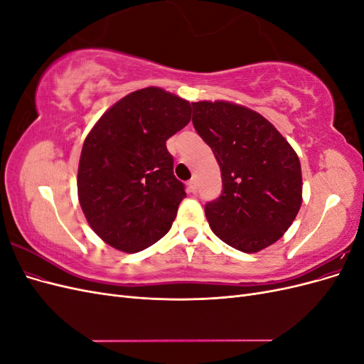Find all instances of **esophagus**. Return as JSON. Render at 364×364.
Wrapping results in <instances>:
<instances>
[{"instance_id": "34e87169", "label": "esophagus", "mask_w": 364, "mask_h": 364, "mask_svg": "<svg viewBox=\"0 0 364 364\" xmlns=\"http://www.w3.org/2000/svg\"><path fill=\"white\" fill-rule=\"evenodd\" d=\"M186 185H188V191L190 193H193V194L197 193V182H196V179H191Z\"/></svg>"}]
</instances>
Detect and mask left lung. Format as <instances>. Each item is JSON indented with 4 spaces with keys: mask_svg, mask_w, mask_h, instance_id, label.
Returning a JSON list of instances; mask_svg holds the SVG:
<instances>
[{
    "mask_svg": "<svg viewBox=\"0 0 364 364\" xmlns=\"http://www.w3.org/2000/svg\"><path fill=\"white\" fill-rule=\"evenodd\" d=\"M191 105L194 129L222 171V194L205 205L209 226L237 250L266 249L299 213V158L277 127L249 107L229 102Z\"/></svg>",
    "mask_w": 364,
    "mask_h": 364,
    "instance_id": "8db88e82",
    "label": "left lung"
}]
</instances>
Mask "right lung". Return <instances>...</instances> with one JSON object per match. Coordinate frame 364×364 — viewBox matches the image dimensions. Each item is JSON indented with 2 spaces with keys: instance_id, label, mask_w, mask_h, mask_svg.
Instances as JSON below:
<instances>
[{
  "instance_id": "right-lung-1",
  "label": "right lung",
  "mask_w": 364,
  "mask_h": 364,
  "mask_svg": "<svg viewBox=\"0 0 364 364\" xmlns=\"http://www.w3.org/2000/svg\"><path fill=\"white\" fill-rule=\"evenodd\" d=\"M190 119V102L150 86L121 98L87 134L77 191L87 223L109 246L135 253L170 230L186 193L165 142Z\"/></svg>"
}]
</instances>
